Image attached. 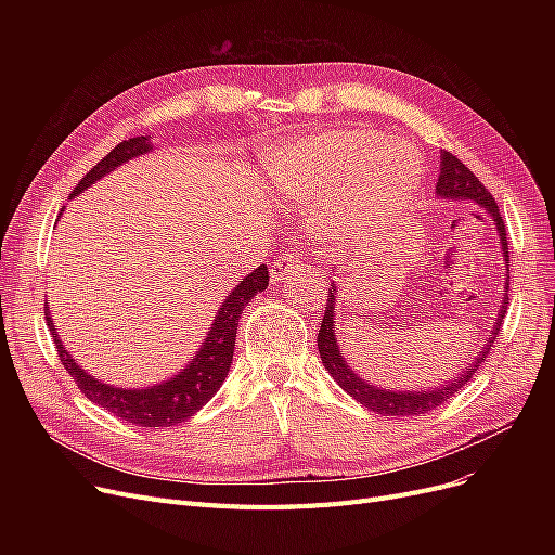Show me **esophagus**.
Listing matches in <instances>:
<instances>
[{
	"label": "esophagus",
	"mask_w": 555,
	"mask_h": 555,
	"mask_svg": "<svg viewBox=\"0 0 555 555\" xmlns=\"http://www.w3.org/2000/svg\"><path fill=\"white\" fill-rule=\"evenodd\" d=\"M301 270V260L293 254H285L281 260H276L270 274H272V281H281L283 276H287L289 272H299Z\"/></svg>",
	"instance_id": "esophagus-1"
}]
</instances>
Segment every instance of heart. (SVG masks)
<instances>
[{
	"instance_id": "b5f03b06",
	"label": "heart",
	"mask_w": 555,
	"mask_h": 555,
	"mask_svg": "<svg viewBox=\"0 0 555 555\" xmlns=\"http://www.w3.org/2000/svg\"><path fill=\"white\" fill-rule=\"evenodd\" d=\"M270 162L289 199L310 204L322 197L317 220L339 241L391 218L421 178V159L410 145L373 130L319 132L281 145Z\"/></svg>"
}]
</instances>
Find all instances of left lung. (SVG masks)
Wrapping results in <instances>:
<instances>
[{
  "label": "left lung",
  "mask_w": 555,
  "mask_h": 555,
  "mask_svg": "<svg viewBox=\"0 0 555 555\" xmlns=\"http://www.w3.org/2000/svg\"><path fill=\"white\" fill-rule=\"evenodd\" d=\"M436 195L441 199H468L477 202L479 207L494 220V227H498L500 241H502V254L504 260H508V241H506V227L500 214L498 202L490 195V191L475 178V172L465 166L461 159H456L452 153L443 151L441 153V172L439 180H436ZM508 276V274H506ZM335 283L331 287V299H326V310L322 319V328H319L317 335V348L319 356H322V362L326 371L333 375V380L348 393L356 398L360 404H364L366 410L383 414V416H418L427 414L436 406L448 402L461 387L470 383V377L477 373L481 362L490 356V346L498 339L500 326L506 317V301H508V279L504 287V306L500 308V314L494 317V326L492 333L488 335L486 344L481 346L479 356L473 360L470 366H465V371L459 373V377H452V383H446L443 387L427 389V391H389L383 387H373L371 383L362 380L353 369L346 364L344 353L339 351V344L335 337Z\"/></svg>",
  "instance_id": "obj_1"
}]
</instances>
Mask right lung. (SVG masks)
<instances>
[{
  "mask_svg": "<svg viewBox=\"0 0 555 555\" xmlns=\"http://www.w3.org/2000/svg\"><path fill=\"white\" fill-rule=\"evenodd\" d=\"M143 153H151L149 137H132L128 141H121L90 172L85 175V178L76 184V189L69 193V199L80 195L87 186H92L101 178H105V175L112 172L114 168H119L128 159L139 157ZM268 283H270L268 266H260L251 274H247L222 301L207 339L202 341L199 351L186 364V369H182L178 375H172L166 383H159L155 387H141V389L112 387L96 380L94 375L85 373V369L76 364V360L65 351L61 337H57V328L51 322L49 306L44 308V314H47V326L51 331L57 358H61L63 366L67 369L78 389L94 404L103 406V410L119 416L121 421H128L139 427L159 429V427H170L191 418L216 396V391L224 383L233 360L238 317L243 314V308L251 301V297L262 293V289L268 287Z\"/></svg>",
  "mask_w": 555,
  "mask_h": 555,
  "instance_id": "add662e5",
  "label": "right lung"
}]
</instances>
